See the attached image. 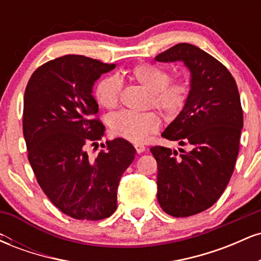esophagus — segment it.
Here are the masks:
<instances>
[{"mask_svg": "<svg viewBox=\"0 0 261 261\" xmlns=\"http://www.w3.org/2000/svg\"><path fill=\"white\" fill-rule=\"evenodd\" d=\"M135 148H136V152L137 153H142V152L146 151V147L143 145H140V143H137V145H135Z\"/></svg>", "mask_w": 261, "mask_h": 261, "instance_id": "esophagus-1", "label": "esophagus"}]
</instances>
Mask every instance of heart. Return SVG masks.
Masks as SVG:
<instances>
[{"label":"heart","mask_w":261,"mask_h":261,"mask_svg":"<svg viewBox=\"0 0 261 261\" xmlns=\"http://www.w3.org/2000/svg\"><path fill=\"white\" fill-rule=\"evenodd\" d=\"M131 79L149 92V104H153L166 118H175L187 104L190 87L185 81H169L167 70L153 64H139L130 71ZM122 82L116 74L103 77L94 89L95 98L101 107L113 109L120 101ZM110 128L116 136L139 143L149 135L157 133L161 119L154 112L136 113L121 110L109 118Z\"/></svg>","instance_id":"1"}]
</instances>
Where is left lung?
<instances>
[{
    "instance_id": "obj_1",
    "label": "left lung",
    "mask_w": 261,
    "mask_h": 261,
    "mask_svg": "<svg viewBox=\"0 0 261 261\" xmlns=\"http://www.w3.org/2000/svg\"><path fill=\"white\" fill-rule=\"evenodd\" d=\"M155 61H182L190 71L184 109L162 133L187 149L151 148L157 161V199L173 217L200 214L222 195L234 170L243 128L236 81L226 66L195 45L180 43Z\"/></svg>"
}]
</instances>
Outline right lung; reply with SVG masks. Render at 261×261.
Returning a JSON list of instances; mask_svg holds the SVG:
<instances>
[{
	"instance_id": "obj_1",
	"label": "right lung",
	"mask_w": 261,
	"mask_h": 261,
	"mask_svg": "<svg viewBox=\"0 0 261 261\" xmlns=\"http://www.w3.org/2000/svg\"><path fill=\"white\" fill-rule=\"evenodd\" d=\"M115 64L82 55H65L34 71L27 85L23 135L28 161L45 195L67 216L98 221L118 207L121 175L136 149L124 139L107 141L95 158L87 145H97L104 125L97 118L94 82Z\"/></svg>"
}]
</instances>
